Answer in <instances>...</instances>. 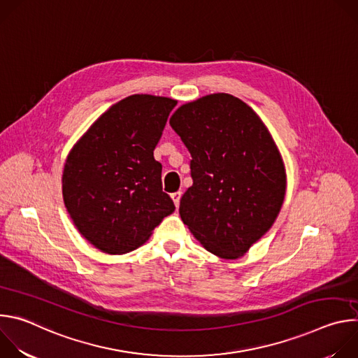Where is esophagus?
<instances>
[{
	"instance_id": "1",
	"label": "esophagus",
	"mask_w": 358,
	"mask_h": 358,
	"mask_svg": "<svg viewBox=\"0 0 358 358\" xmlns=\"http://www.w3.org/2000/svg\"><path fill=\"white\" fill-rule=\"evenodd\" d=\"M181 195H182V192H181V191H177V192L171 194V198H173V201H174V203H176V207H177V208H178V206H180Z\"/></svg>"
}]
</instances>
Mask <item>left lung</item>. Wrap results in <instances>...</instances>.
I'll return each mask as SVG.
<instances>
[{"instance_id":"1","label":"left lung","mask_w":358,"mask_h":358,"mask_svg":"<svg viewBox=\"0 0 358 358\" xmlns=\"http://www.w3.org/2000/svg\"><path fill=\"white\" fill-rule=\"evenodd\" d=\"M170 126L188 148L192 185L180 217L208 252L238 259L276 221L286 194L280 151L241 99L213 93L180 106Z\"/></svg>"}]
</instances>
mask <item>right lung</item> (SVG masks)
I'll list each match as a JSON object with an SVG mask.
<instances>
[{"mask_svg": "<svg viewBox=\"0 0 358 358\" xmlns=\"http://www.w3.org/2000/svg\"><path fill=\"white\" fill-rule=\"evenodd\" d=\"M177 100L131 94L101 115L75 143L62 195L75 227L109 255L141 246L176 207L162 187L155 151Z\"/></svg>", "mask_w": 358, "mask_h": 358, "instance_id": "right-lung-1", "label": "right lung"}]
</instances>
